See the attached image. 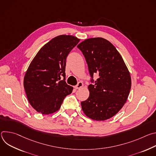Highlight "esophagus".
<instances>
[{"label":"esophagus","mask_w":156,"mask_h":156,"mask_svg":"<svg viewBox=\"0 0 156 156\" xmlns=\"http://www.w3.org/2000/svg\"><path fill=\"white\" fill-rule=\"evenodd\" d=\"M83 86V83L82 82H78V84L76 86H75L74 87L76 89V90H78V89L81 88Z\"/></svg>","instance_id":"34e87169"}]
</instances>
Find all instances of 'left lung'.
Returning a JSON list of instances; mask_svg holds the SVG:
<instances>
[{
	"label": "left lung",
	"instance_id": "left-lung-1",
	"mask_svg": "<svg viewBox=\"0 0 156 156\" xmlns=\"http://www.w3.org/2000/svg\"><path fill=\"white\" fill-rule=\"evenodd\" d=\"M86 59L91 76L90 96L81 102L82 110L93 120L114 116L128 97L131 80L126 66L112 44L102 37L86 39L77 46ZM95 74L99 78L94 81Z\"/></svg>",
	"mask_w": 156,
	"mask_h": 156
}]
</instances>
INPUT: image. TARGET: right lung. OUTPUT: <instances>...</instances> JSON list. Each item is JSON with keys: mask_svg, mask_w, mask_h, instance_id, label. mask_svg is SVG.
Segmentation results:
<instances>
[{"mask_svg": "<svg viewBox=\"0 0 156 156\" xmlns=\"http://www.w3.org/2000/svg\"><path fill=\"white\" fill-rule=\"evenodd\" d=\"M80 39L58 36L37 52L24 78V87L31 106L44 115L57 111L73 87L65 82L66 59Z\"/></svg>", "mask_w": 156, "mask_h": 156, "instance_id": "1", "label": "right lung"}]
</instances>
